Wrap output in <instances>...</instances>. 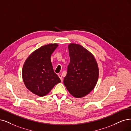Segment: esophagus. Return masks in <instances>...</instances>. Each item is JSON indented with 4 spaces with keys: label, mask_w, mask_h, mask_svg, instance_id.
Wrapping results in <instances>:
<instances>
[{
    "label": "esophagus",
    "mask_w": 131,
    "mask_h": 131,
    "mask_svg": "<svg viewBox=\"0 0 131 131\" xmlns=\"http://www.w3.org/2000/svg\"><path fill=\"white\" fill-rule=\"evenodd\" d=\"M58 76H59V78L60 79L61 81H62V80H63V79H62V75L60 74H59V75H58Z\"/></svg>",
    "instance_id": "34e87169"
}]
</instances>
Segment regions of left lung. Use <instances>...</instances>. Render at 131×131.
<instances>
[{
    "mask_svg": "<svg viewBox=\"0 0 131 131\" xmlns=\"http://www.w3.org/2000/svg\"><path fill=\"white\" fill-rule=\"evenodd\" d=\"M68 48L70 62L64 84L74 97H84L94 89L97 83V62L93 55L80 45L71 43Z\"/></svg>",
    "mask_w": 131,
    "mask_h": 131,
    "instance_id": "obj_1",
    "label": "left lung"
}]
</instances>
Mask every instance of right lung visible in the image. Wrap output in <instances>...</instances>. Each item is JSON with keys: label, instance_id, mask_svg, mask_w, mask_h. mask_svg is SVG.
<instances>
[{"label": "right lung", "instance_id": "1", "mask_svg": "<svg viewBox=\"0 0 131 131\" xmlns=\"http://www.w3.org/2000/svg\"><path fill=\"white\" fill-rule=\"evenodd\" d=\"M58 46L50 43L33 51L24 62L22 69L23 81L26 88L39 96L47 95L60 78L53 71L51 56Z\"/></svg>", "mask_w": 131, "mask_h": 131}]
</instances>
